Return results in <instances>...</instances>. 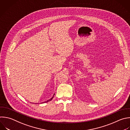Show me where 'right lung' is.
<instances>
[{
  "label": "right lung",
  "instance_id": "add662e5",
  "mask_svg": "<svg viewBox=\"0 0 130 130\" xmlns=\"http://www.w3.org/2000/svg\"><path fill=\"white\" fill-rule=\"evenodd\" d=\"M53 96L51 98V99H49V100H48V101H46V102H44V103H46V102H49V101H50L51 100H52V99H53Z\"/></svg>",
  "mask_w": 130,
  "mask_h": 130
}]
</instances>
